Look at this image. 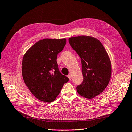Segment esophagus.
<instances>
[{
  "label": "esophagus",
  "mask_w": 132,
  "mask_h": 132,
  "mask_svg": "<svg viewBox=\"0 0 132 132\" xmlns=\"http://www.w3.org/2000/svg\"><path fill=\"white\" fill-rule=\"evenodd\" d=\"M68 76V77L69 78V80H71V79H72V76H71V75H68V76Z\"/></svg>",
  "instance_id": "34e87169"
}]
</instances>
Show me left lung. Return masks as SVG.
Listing matches in <instances>:
<instances>
[{
	"label": "left lung",
	"mask_w": 132,
	"mask_h": 132,
	"mask_svg": "<svg viewBox=\"0 0 132 132\" xmlns=\"http://www.w3.org/2000/svg\"><path fill=\"white\" fill-rule=\"evenodd\" d=\"M72 48L81 59L84 80L76 89L86 98L95 97L105 90L112 75V64L106 51L99 40L90 36L69 38Z\"/></svg>",
	"instance_id": "obj_1"
}]
</instances>
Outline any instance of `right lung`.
<instances>
[{
  "label": "right lung",
  "instance_id": "add662e5",
  "mask_svg": "<svg viewBox=\"0 0 132 132\" xmlns=\"http://www.w3.org/2000/svg\"><path fill=\"white\" fill-rule=\"evenodd\" d=\"M66 39H44L26 51L22 61L23 78L31 92L39 100L51 103L69 79L59 71L57 54L63 50Z\"/></svg>",
  "mask_w": 132,
  "mask_h": 132
}]
</instances>
